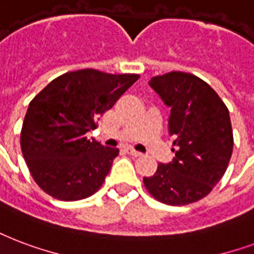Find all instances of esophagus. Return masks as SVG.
<instances>
[{"label": "esophagus", "instance_id": "34e87169", "mask_svg": "<svg viewBox=\"0 0 254 254\" xmlns=\"http://www.w3.org/2000/svg\"><path fill=\"white\" fill-rule=\"evenodd\" d=\"M127 152L129 153L130 156H133V157H138V156H141V154H142V153L137 152V150H134V149H133V148H127Z\"/></svg>", "mask_w": 254, "mask_h": 254}]
</instances>
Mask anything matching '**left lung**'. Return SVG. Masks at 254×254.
<instances>
[{"label": "left lung", "instance_id": "8db88e82", "mask_svg": "<svg viewBox=\"0 0 254 254\" xmlns=\"http://www.w3.org/2000/svg\"><path fill=\"white\" fill-rule=\"evenodd\" d=\"M170 108L169 134L177 150L169 164H158L144 177L154 198L168 205H188L204 198L225 173L233 152L229 110L205 81L170 71L149 81Z\"/></svg>", "mask_w": 254, "mask_h": 254}]
</instances>
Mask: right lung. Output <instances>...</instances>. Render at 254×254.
<instances>
[{
    "label": "right lung",
    "mask_w": 254,
    "mask_h": 254,
    "mask_svg": "<svg viewBox=\"0 0 254 254\" xmlns=\"http://www.w3.org/2000/svg\"><path fill=\"white\" fill-rule=\"evenodd\" d=\"M140 78L94 69L69 71L48 84L29 104L21 130V150L42 190L61 201L94 194L119 156L86 133Z\"/></svg>",
    "instance_id": "right-lung-1"
}]
</instances>
